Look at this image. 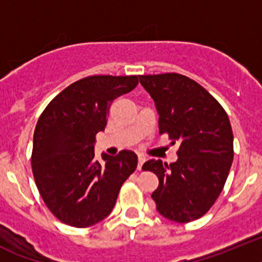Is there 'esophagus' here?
I'll list each match as a JSON object with an SVG mask.
<instances>
[{
  "label": "esophagus",
  "instance_id": "34e87169",
  "mask_svg": "<svg viewBox=\"0 0 262 262\" xmlns=\"http://www.w3.org/2000/svg\"><path fill=\"white\" fill-rule=\"evenodd\" d=\"M145 163V157L142 156H138V165H137V169L141 170V167H142V165Z\"/></svg>",
  "mask_w": 262,
  "mask_h": 262
}]
</instances>
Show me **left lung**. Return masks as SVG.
<instances>
[{
    "mask_svg": "<svg viewBox=\"0 0 262 262\" xmlns=\"http://www.w3.org/2000/svg\"><path fill=\"white\" fill-rule=\"evenodd\" d=\"M159 115V134L179 144L178 161L151 159L142 166L159 186L151 198L166 219L188 223L206 215L219 198L233 161V133L227 112L200 84L169 72L141 75Z\"/></svg>",
    "mask_w": 262,
    "mask_h": 262,
    "instance_id": "obj_1",
    "label": "left lung"
}]
</instances>
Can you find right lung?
Segmentation results:
<instances>
[{
    "label": "right lung",
    "instance_id": "obj_1",
    "mask_svg": "<svg viewBox=\"0 0 262 262\" xmlns=\"http://www.w3.org/2000/svg\"><path fill=\"white\" fill-rule=\"evenodd\" d=\"M137 84L136 75L83 77L56 95L36 122L31 153L35 185L47 208L64 224L85 228L105 219L137 169L133 151L104 154V165L93 151L113 100Z\"/></svg>",
    "mask_w": 262,
    "mask_h": 262
}]
</instances>
